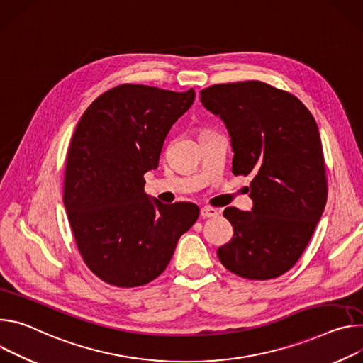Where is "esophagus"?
Returning <instances> with one entry per match:
<instances>
[{
    "label": "esophagus",
    "instance_id": "obj_1",
    "mask_svg": "<svg viewBox=\"0 0 363 363\" xmlns=\"http://www.w3.org/2000/svg\"><path fill=\"white\" fill-rule=\"evenodd\" d=\"M218 215H219L218 209H213V208L205 206V208L200 209V216H202L203 219H206V218H215V216H218Z\"/></svg>",
    "mask_w": 363,
    "mask_h": 363
}]
</instances>
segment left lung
<instances>
[{"label":"left lung","mask_w":363,"mask_h":363,"mask_svg":"<svg viewBox=\"0 0 363 363\" xmlns=\"http://www.w3.org/2000/svg\"><path fill=\"white\" fill-rule=\"evenodd\" d=\"M200 95L229 133L232 173L254 176L252 211H223L233 236L218 257L242 278L279 277L298 261L326 206L325 157L315 121L300 99L258 80L213 85Z\"/></svg>","instance_id":"1"}]
</instances>
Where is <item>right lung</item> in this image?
<instances>
[{
	"instance_id": "add662e5",
	"label": "right lung",
	"mask_w": 363,
	"mask_h": 363,
	"mask_svg": "<svg viewBox=\"0 0 363 363\" xmlns=\"http://www.w3.org/2000/svg\"><path fill=\"white\" fill-rule=\"evenodd\" d=\"M194 95L119 85L96 98L76 125L63 203L80 255L111 286L157 278L199 218L194 203L164 205L144 191V174L158 167L164 140Z\"/></svg>"
}]
</instances>
